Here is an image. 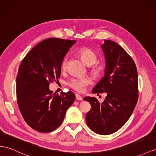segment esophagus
<instances>
[{
	"mask_svg": "<svg viewBox=\"0 0 156 156\" xmlns=\"http://www.w3.org/2000/svg\"><path fill=\"white\" fill-rule=\"evenodd\" d=\"M76 100H78V101H79V100H82V98L80 95H78V94H76Z\"/></svg>",
	"mask_w": 156,
	"mask_h": 156,
	"instance_id": "obj_1",
	"label": "esophagus"
}]
</instances>
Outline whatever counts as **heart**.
I'll use <instances>...</instances> for the list:
<instances>
[{"mask_svg":"<svg viewBox=\"0 0 156 156\" xmlns=\"http://www.w3.org/2000/svg\"><path fill=\"white\" fill-rule=\"evenodd\" d=\"M78 53L80 57L87 65L92 66V69L95 73H97L100 68L98 65H94L97 62L98 59V56L94 51L90 49L88 47H83L78 51ZM68 58L65 57L63 60L62 63V69H65L67 65ZM91 83L90 79L88 78H73L68 82L69 85L71 88L78 91V92H83L85 91L86 87L89 86Z\"/></svg>","mask_w":156,"mask_h":156,"instance_id":"b5f03b06","label":"heart"}]
</instances>
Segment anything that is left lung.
Segmentation results:
<instances>
[{
	"instance_id": "1",
	"label": "left lung",
	"mask_w": 156,
	"mask_h": 156,
	"mask_svg": "<svg viewBox=\"0 0 156 156\" xmlns=\"http://www.w3.org/2000/svg\"><path fill=\"white\" fill-rule=\"evenodd\" d=\"M105 58V76L92 90L93 94L107 93L103 102L85 97L91 108L86 121L94 133L107 135L115 133L129 120L138 99V73L133 58L115 41L105 40L101 46Z\"/></svg>"
}]
</instances>
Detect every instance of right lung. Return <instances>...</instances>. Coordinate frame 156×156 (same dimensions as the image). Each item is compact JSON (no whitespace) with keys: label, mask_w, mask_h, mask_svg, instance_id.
Segmentation results:
<instances>
[{"label":"right lung","mask_w":156,"mask_h":156,"mask_svg":"<svg viewBox=\"0 0 156 156\" xmlns=\"http://www.w3.org/2000/svg\"><path fill=\"white\" fill-rule=\"evenodd\" d=\"M74 40L49 38L35 46L23 59L16 77V97L25 121L40 133H50L62 122L75 100L71 91L53 94L51 82L61 76V65Z\"/></svg>","instance_id":"obj_1"}]
</instances>
